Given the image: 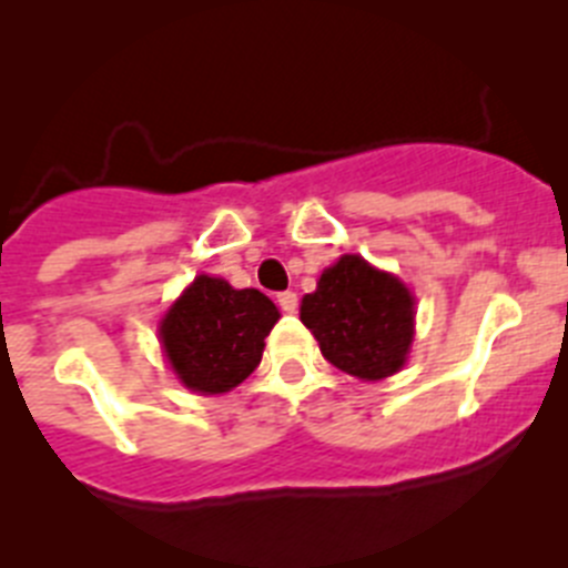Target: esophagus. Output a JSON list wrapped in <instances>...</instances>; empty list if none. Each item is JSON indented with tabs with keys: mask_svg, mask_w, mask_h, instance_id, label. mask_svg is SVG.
Returning a JSON list of instances; mask_svg holds the SVG:
<instances>
[{
	"mask_svg": "<svg viewBox=\"0 0 568 568\" xmlns=\"http://www.w3.org/2000/svg\"><path fill=\"white\" fill-rule=\"evenodd\" d=\"M278 307L284 310V313H295V310H298V295L290 293V290L278 293Z\"/></svg>",
	"mask_w": 568,
	"mask_h": 568,
	"instance_id": "esophagus-1",
	"label": "esophagus"
}]
</instances>
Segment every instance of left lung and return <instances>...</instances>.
Returning a JSON list of instances; mask_svg holds the SVG:
<instances>
[{
	"instance_id": "8db88e82",
	"label": "left lung",
	"mask_w": 568,
	"mask_h": 568,
	"mask_svg": "<svg viewBox=\"0 0 568 568\" xmlns=\"http://www.w3.org/2000/svg\"><path fill=\"white\" fill-rule=\"evenodd\" d=\"M301 321L341 373L389 378L406 364L415 335V298L400 278L361 255H341L301 301Z\"/></svg>"
}]
</instances>
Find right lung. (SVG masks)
<instances>
[{"mask_svg":"<svg viewBox=\"0 0 568 568\" xmlns=\"http://www.w3.org/2000/svg\"><path fill=\"white\" fill-rule=\"evenodd\" d=\"M258 290H233L224 278L199 275L159 324L164 355L187 389L230 393L258 366L264 338L278 321Z\"/></svg>","mask_w":568,"mask_h":568,"instance_id":"add662e5","label":"right lung"}]
</instances>
